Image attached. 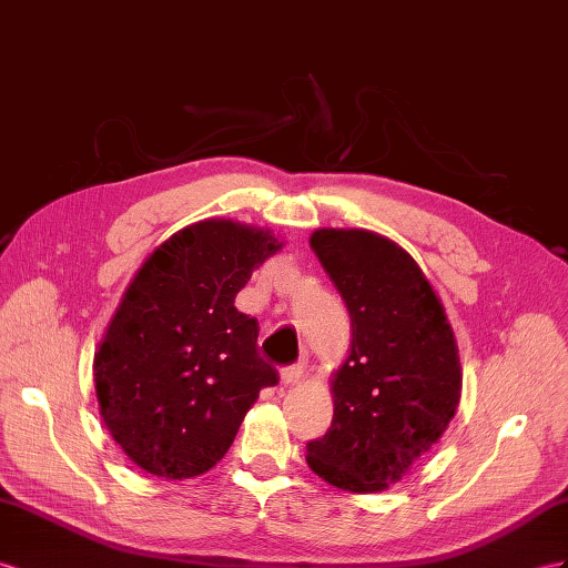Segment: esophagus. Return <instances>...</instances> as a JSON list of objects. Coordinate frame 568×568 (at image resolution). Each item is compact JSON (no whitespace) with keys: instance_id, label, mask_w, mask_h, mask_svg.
<instances>
[{"instance_id":"esophagus-1","label":"esophagus","mask_w":568,"mask_h":568,"mask_svg":"<svg viewBox=\"0 0 568 568\" xmlns=\"http://www.w3.org/2000/svg\"><path fill=\"white\" fill-rule=\"evenodd\" d=\"M302 376H304V367L302 365H293V367H285L281 372V382L285 386H295V384L302 382Z\"/></svg>"}]
</instances>
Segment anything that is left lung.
<instances>
[{
  "instance_id": "1",
  "label": "left lung",
  "mask_w": 568,
  "mask_h": 568,
  "mask_svg": "<svg viewBox=\"0 0 568 568\" xmlns=\"http://www.w3.org/2000/svg\"><path fill=\"white\" fill-rule=\"evenodd\" d=\"M310 244L351 312L353 341L333 372V423L307 444L328 485L374 494L408 475L460 403V357L446 310L417 261L379 232L318 227Z\"/></svg>"
}]
</instances>
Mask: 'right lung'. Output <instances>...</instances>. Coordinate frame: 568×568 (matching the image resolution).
Instances as JSON below:
<instances>
[{"label": "right lung", "instance_id": "add662e5", "mask_svg": "<svg viewBox=\"0 0 568 568\" xmlns=\"http://www.w3.org/2000/svg\"><path fill=\"white\" fill-rule=\"evenodd\" d=\"M271 230L206 217L145 256L93 357L100 417L141 470L209 473L278 372L256 351V318L235 307L252 273L283 250Z\"/></svg>", "mask_w": 568, "mask_h": 568}]
</instances>
